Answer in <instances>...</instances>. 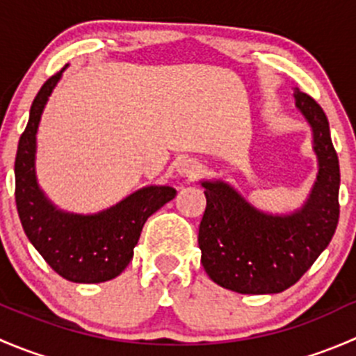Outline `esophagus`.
<instances>
[{
	"label": "esophagus",
	"mask_w": 356,
	"mask_h": 356,
	"mask_svg": "<svg viewBox=\"0 0 356 356\" xmlns=\"http://www.w3.org/2000/svg\"><path fill=\"white\" fill-rule=\"evenodd\" d=\"M201 172L200 161L193 160V158H188V160H182L181 163L177 165V174L181 177L186 179H196Z\"/></svg>",
	"instance_id": "obj_1"
}]
</instances>
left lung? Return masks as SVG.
Masks as SVG:
<instances>
[{"mask_svg": "<svg viewBox=\"0 0 356 356\" xmlns=\"http://www.w3.org/2000/svg\"><path fill=\"white\" fill-rule=\"evenodd\" d=\"M296 108L314 132L318 174L300 210L274 215L254 208L224 181H203L201 264L208 277L241 294L282 293L300 281L331 243L339 220V160L324 110L294 88Z\"/></svg>", "mask_w": 356, "mask_h": 356, "instance_id": "1", "label": "left lung"}]
</instances>
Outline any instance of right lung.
<instances>
[{
  "instance_id": "right-lung-1",
  "label": "right lung",
  "mask_w": 356,
  "mask_h": 356,
  "mask_svg": "<svg viewBox=\"0 0 356 356\" xmlns=\"http://www.w3.org/2000/svg\"><path fill=\"white\" fill-rule=\"evenodd\" d=\"M65 67L42 84L32 102L17 149L15 201L25 236L46 264L67 281L95 284L124 272L134 257L145 222L177 191L170 186H148L95 215L68 213L46 198L35 177V134Z\"/></svg>"
}]
</instances>
